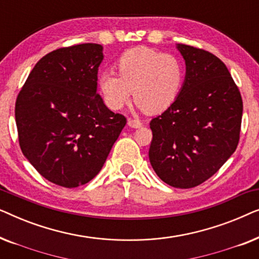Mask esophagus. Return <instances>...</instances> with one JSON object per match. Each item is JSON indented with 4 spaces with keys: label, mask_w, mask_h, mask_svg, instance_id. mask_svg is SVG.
Instances as JSON below:
<instances>
[{
    "label": "esophagus",
    "mask_w": 259,
    "mask_h": 259,
    "mask_svg": "<svg viewBox=\"0 0 259 259\" xmlns=\"http://www.w3.org/2000/svg\"><path fill=\"white\" fill-rule=\"evenodd\" d=\"M127 123H128V126L132 127V128H139V127L143 126V123H141L139 119H128Z\"/></svg>",
    "instance_id": "34e87169"
}]
</instances>
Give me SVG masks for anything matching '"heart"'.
I'll return each mask as SVG.
<instances>
[{"instance_id":"1","label":"heart","mask_w":259,"mask_h":259,"mask_svg":"<svg viewBox=\"0 0 259 259\" xmlns=\"http://www.w3.org/2000/svg\"><path fill=\"white\" fill-rule=\"evenodd\" d=\"M118 75L102 73L98 84L105 104L121 109L131 94L140 108L158 113L175 104L184 87L186 68L183 60L148 47L123 52L115 62Z\"/></svg>"}]
</instances>
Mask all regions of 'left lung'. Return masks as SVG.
Returning <instances> with one entry per match:
<instances>
[{
  "label": "left lung",
  "instance_id": "obj_1",
  "mask_svg": "<svg viewBox=\"0 0 259 259\" xmlns=\"http://www.w3.org/2000/svg\"><path fill=\"white\" fill-rule=\"evenodd\" d=\"M186 65L175 104L151 120L148 157L162 182L191 189L211 178L236 151L243 100L224 62L210 52L177 45Z\"/></svg>",
  "mask_w": 259,
  "mask_h": 259
}]
</instances>
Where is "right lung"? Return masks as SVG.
<instances>
[{
  "label": "right lung",
  "instance_id": "right-lung-1",
  "mask_svg": "<svg viewBox=\"0 0 259 259\" xmlns=\"http://www.w3.org/2000/svg\"><path fill=\"white\" fill-rule=\"evenodd\" d=\"M102 46L82 44L45 55L15 104L19 143L40 175L72 189L100 172L126 118L97 93Z\"/></svg>",
  "mask_w": 259,
  "mask_h": 259
}]
</instances>
